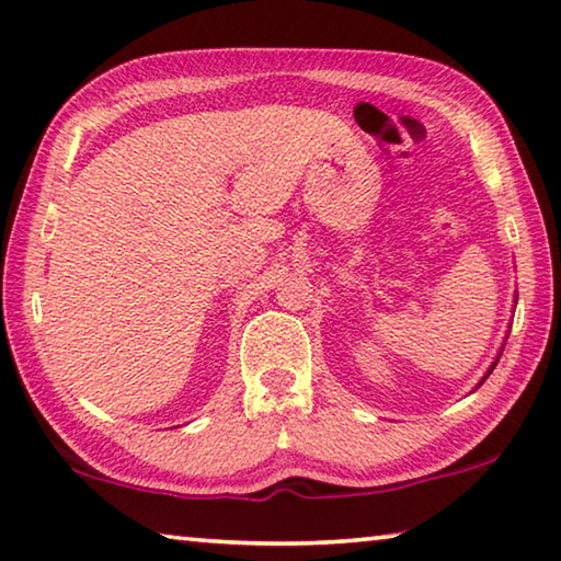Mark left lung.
<instances>
[{
    "mask_svg": "<svg viewBox=\"0 0 561 561\" xmlns=\"http://www.w3.org/2000/svg\"><path fill=\"white\" fill-rule=\"evenodd\" d=\"M494 365H496V363H494ZM491 370H494V367H491ZM491 370H489V373H491Z\"/></svg>",
    "mask_w": 561,
    "mask_h": 561,
    "instance_id": "1",
    "label": "left lung"
}]
</instances>
